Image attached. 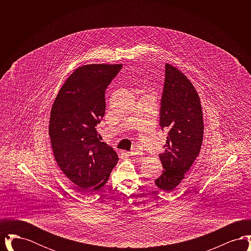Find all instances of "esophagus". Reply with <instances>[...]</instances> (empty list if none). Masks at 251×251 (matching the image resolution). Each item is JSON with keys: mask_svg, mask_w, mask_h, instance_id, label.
<instances>
[{"mask_svg": "<svg viewBox=\"0 0 251 251\" xmlns=\"http://www.w3.org/2000/svg\"><path fill=\"white\" fill-rule=\"evenodd\" d=\"M129 155L130 156H137V157H141L143 155L142 151H140L138 149H133L131 151L129 152Z\"/></svg>", "mask_w": 251, "mask_h": 251, "instance_id": "esophagus-1", "label": "esophagus"}]
</instances>
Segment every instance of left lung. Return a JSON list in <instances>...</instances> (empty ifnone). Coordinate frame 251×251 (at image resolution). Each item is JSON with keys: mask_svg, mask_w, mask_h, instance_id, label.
I'll list each match as a JSON object with an SVG mask.
<instances>
[{"mask_svg": "<svg viewBox=\"0 0 251 251\" xmlns=\"http://www.w3.org/2000/svg\"><path fill=\"white\" fill-rule=\"evenodd\" d=\"M160 126L169 131L166 151L159 154L164 170L155 184L162 190L171 192L184 179L200 154L204 125L197 90L189 79L170 64L166 65Z\"/></svg>", "mask_w": 251, "mask_h": 251, "instance_id": "8db88e82", "label": "left lung"}]
</instances>
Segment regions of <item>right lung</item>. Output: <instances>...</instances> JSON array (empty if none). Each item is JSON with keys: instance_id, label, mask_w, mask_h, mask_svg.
I'll list each match as a JSON object with an SVG mask.
<instances>
[{"instance_id": "right-lung-1", "label": "right lung", "mask_w": 251, "mask_h": 251, "mask_svg": "<svg viewBox=\"0 0 251 251\" xmlns=\"http://www.w3.org/2000/svg\"><path fill=\"white\" fill-rule=\"evenodd\" d=\"M120 64L76 69L60 88L50 110L49 134L57 165L80 191L92 193L107 182L117 152L96 130L105 113V90Z\"/></svg>"}]
</instances>
